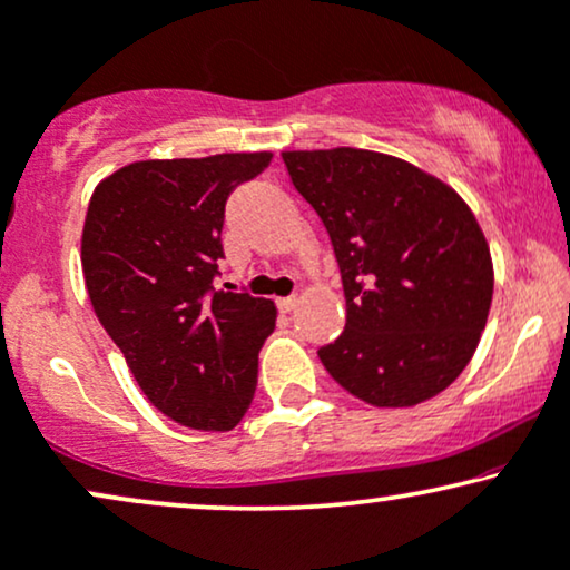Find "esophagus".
Masks as SVG:
<instances>
[{"label":"esophagus","instance_id":"34e87169","mask_svg":"<svg viewBox=\"0 0 570 570\" xmlns=\"http://www.w3.org/2000/svg\"><path fill=\"white\" fill-rule=\"evenodd\" d=\"M276 305H278L281 313H292V309L297 307V297H278Z\"/></svg>","mask_w":570,"mask_h":570}]
</instances>
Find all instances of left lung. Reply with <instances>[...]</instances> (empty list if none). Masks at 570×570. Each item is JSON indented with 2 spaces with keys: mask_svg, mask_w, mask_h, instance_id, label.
Here are the masks:
<instances>
[{
  "mask_svg": "<svg viewBox=\"0 0 570 570\" xmlns=\"http://www.w3.org/2000/svg\"><path fill=\"white\" fill-rule=\"evenodd\" d=\"M334 247L347 323L318 350L328 376L376 407H410L455 381L492 305V257L450 186L371 149L281 155Z\"/></svg>",
  "mask_w": 570,
  "mask_h": 570,
  "instance_id": "obj_1",
  "label": "left lung"
}]
</instances>
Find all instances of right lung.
<instances>
[{
	"mask_svg": "<svg viewBox=\"0 0 570 570\" xmlns=\"http://www.w3.org/2000/svg\"><path fill=\"white\" fill-rule=\"evenodd\" d=\"M271 153L144 160L94 189L81 263L89 299L136 384L176 423L228 431L257 386V352L276 326L271 299L215 286L234 189Z\"/></svg>",
	"mask_w": 570,
	"mask_h": 570,
	"instance_id": "obj_1",
	"label": "right lung"
}]
</instances>
